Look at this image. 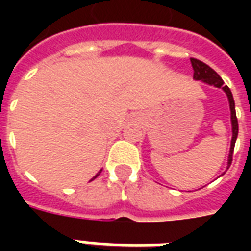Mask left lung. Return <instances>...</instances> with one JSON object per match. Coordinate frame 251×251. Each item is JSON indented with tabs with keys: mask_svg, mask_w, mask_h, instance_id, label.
Instances as JSON below:
<instances>
[{
	"mask_svg": "<svg viewBox=\"0 0 251 251\" xmlns=\"http://www.w3.org/2000/svg\"><path fill=\"white\" fill-rule=\"evenodd\" d=\"M191 64L194 68V79L195 80H201V82L208 83L211 86H215L218 88H222L226 93L227 98H228V103H230V110H231V125H232V138H231V147H230V154H228V163L227 165L230 167L232 161V152H234V147H235V141L238 137V120L237 114H235V103H234V98H232L231 90L225 86V83L222 80V77L216 74L210 66H207L205 63L200 62L198 59L191 57ZM227 167V169H228Z\"/></svg>",
	"mask_w": 251,
	"mask_h": 251,
	"instance_id": "1",
	"label": "left lung"
}]
</instances>
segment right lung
I'll use <instances>...</instances> for the list:
<instances>
[{
    "instance_id": "1",
    "label": "right lung",
    "mask_w": 251,
    "mask_h": 251,
    "mask_svg": "<svg viewBox=\"0 0 251 251\" xmlns=\"http://www.w3.org/2000/svg\"><path fill=\"white\" fill-rule=\"evenodd\" d=\"M99 174H100V172H99ZM99 174H98V175H99ZM98 175H95V177H97V176H98ZM95 177H94V179H95ZM94 179H93V180H94Z\"/></svg>"
}]
</instances>
